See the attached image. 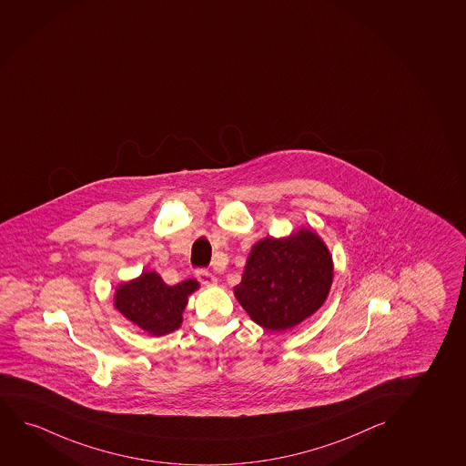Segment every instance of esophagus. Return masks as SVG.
Instances as JSON below:
<instances>
[{
	"mask_svg": "<svg viewBox=\"0 0 466 466\" xmlns=\"http://www.w3.org/2000/svg\"><path fill=\"white\" fill-rule=\"evenodd\" d=\"M197 279H198V282H200L201 285H205V287H211V285L218 282V279L214 278L211 272L208 271L197 272Z\"/></svg>",
	"mask_w": 466,
	"mask_h": 466,
	"instance_id": "34e87169",
	"label": "esophagus"
}]
</instances>
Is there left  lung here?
<instances>
[{
  "instance_id": "8db88e82",
  "label": "left lung",
  "mask_w": 466,
  "mask_h": 466,
  "mask_svg": "<svg viewBox=\"0 0 466 466\" xmlns=\"http://www.w3.org/2000/svg\"><path fill=\"white\" fill-rule=\"evenodd\" d=\"M334 279L329 248L312 228L255 242L233 293L255 323L293 329L323 306Z\"/></svg>"
}]
</instances>
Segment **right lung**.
Masks as SVG:
<instances>
[{"label":"right lung","instance_id":"add662e5","mask_svg":"<svg viewBox=\"0 0 466 466\" xmlns=\"http://www.w3.org/2000/svg\"><path fill=\"white\" fill-rule=\"evenodd\" d=\"M198 289L200 283L194 279L170 287L157 272L143 271L138 278L119 283L113 306L149 336H167L179 329L188 296Z\"/></svg>","mask_w":466,"mask_h":466}]
</instances>
